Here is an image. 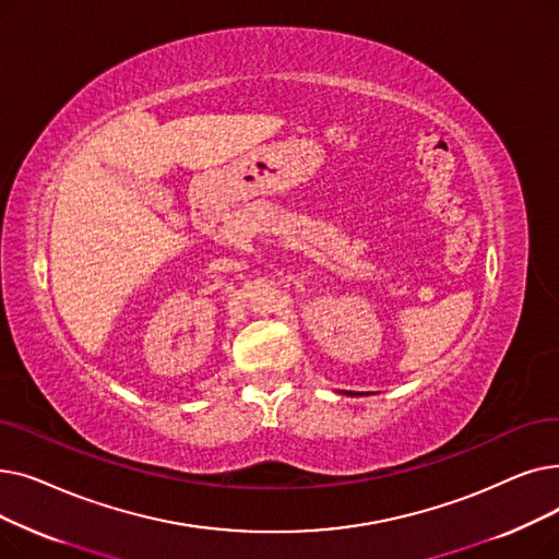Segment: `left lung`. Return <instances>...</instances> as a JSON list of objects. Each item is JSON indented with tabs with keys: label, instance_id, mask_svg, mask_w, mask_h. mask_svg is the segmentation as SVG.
Listing matches in <instances>:
<instances>
[{
	"label": "left lung",
	"instance_id": "left-lung-1",
	"mask_svg": "<svg viewBox=\"0 0 559 559\" xmlns=\"http://www.w3.org/2000/svg\"><path fill=\"white\" fill-rule=\"evenodd\" d=\"M350 395H353V393H350Z\"/></svg>",
	"mask_w": 559,
	"mask_h": 559
}]
</instances>
